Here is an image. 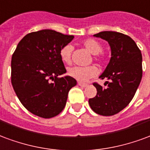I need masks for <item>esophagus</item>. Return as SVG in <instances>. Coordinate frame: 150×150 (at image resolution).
Here are the masks:
<instances>
[{"label":"esophagus","instance_id":"34e87169","mask_svg":"<svg viewBox=\"0 0 150 150\" xmlns=\"http://www.w3.org/2000/svg\"><path fill=\"white\" fill-rule=\"evenodd\" d=\"M78 86H80L81 87H83V88H86V87H87V86H88V85H87V84H86V83L78 82Z\"/></svg>","mask_w":150,"mask_h":150}]
</instances>
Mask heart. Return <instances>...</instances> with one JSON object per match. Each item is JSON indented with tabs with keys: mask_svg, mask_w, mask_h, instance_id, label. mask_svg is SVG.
<instances>
[{
	"mask_svg": "<svg viewBox=\"0 0 150 150\" xmlns=\"http://www.w3.org/2000/svg\"><path fill=\"white\" fill-rule=\"evenodd\" d=\"M83 46L85 47L88 52L93 55H98L102 51V46L98 40L94 39H87L83 41ZM73 50V47L70 45H67L62 48L60 51V57L62 62L64 63H70L71 52ZM96 60L100 61V57H96ZM68 74L70 76L74 77L79 81H86L92 77H94L98 74V69L94 65H91L88 67H78L74 66L69 69Z\"/></svg>",
	"mask_w": 150,
	"mask_h": 150,
	"instance_id": "b5f03b06",
	"label": "heart"
}]
</instances>
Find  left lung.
Wrapping results in <instances>:
<instances>
[{
    "label": "left lung",
    "instance_id": "obj_1",
    "mask_svg": "<svg viewBox=\"0 0 150 150\" xmlns=\"http://www.w3.org/2000/svg\"><path fill=\"white\" fill-rule=\"evenodd\" d=\"M109 43L111 58L99 78L107 79L102 87L97 83L95 98L88 104L96 113L112 116L125 109L135 95L142 77V57L135 41L127 35L103 31L93 35Z\"/></svg>",
    "mask_w": 150,
    "mask_h": 150
}]
</instances>
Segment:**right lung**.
Masks as SVG:
<instances>
[{
    "instance_id": "obj_1",
    "label": "right lung",
    "mask_w": 150,
    "mask_h": 150,
    "mask_svg": "<svg viewBox=\"0 0 150 150\" xmlns=\"http://www.w3.org/2000/svg\"><path fill=\"white\" fill-rule=\"evenodd\" d=\"M74 38L42 29L25 35L17 45L11 62V81L20 101L34 115L51 118L64 110L76 81L70 76L57 77L66 73L60 51Z\"/></svg>"
}]
</instances>
